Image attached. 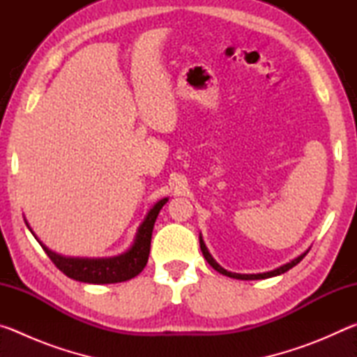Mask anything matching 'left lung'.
Masks as SVG:
<instances>
[{"label":"left lung","mask_w":357,"mask_h":357,"mask_svg":"<svg viewBox=\"0 0 357 357\" xmlns=\"http://www.w3.org/2000/svg\"><path fill=\"white\" fill-rule=\"evenodd\" d=\"M200 247H202L203 257L206 258V261H208L211 266H213V268L217 271V273H220V274L227 275V277H231V279H238V280H259V279H269V277L280 275V274L287 273V271L291 269L293 266L298 264V263L301 261V259L304 258V257L307 255V253H309V250H305V252L302 253V255H299L298 258L291 259V261H289V263L283 264V266H280V268H277V269H274V271H269V273H263V274H236V273H229V271L223 269L222 266L215 261V259L213 258V255H211V253H209L206 244H204V241H203V238H202V234H200Z\"/></svg>","instance_id":"left-lung-1"}]
</instances>
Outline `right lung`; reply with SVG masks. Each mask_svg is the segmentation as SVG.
<instances>
[{"instance_id": "obj_1", "label": "right lung", "mask_w": 357, "mask_h": 357, "mask_svg": "<svg viewBox=\"0 0 357 357\" xmlns=\"http://www.w3.org/2000/svg\"><path fill=\"white\" fill-rule=\"evenodd\" d=\"M167 202L168 198H162L160 202H157L154 206L149 209V213L144 217L142 225L138 227L134 244L130 245V249L128 252L121 253L118 257L112 258H70L58 255V253L47 249V247L40 243L38 236L33 233V229L29 228L28 222H25L29 231L33 233V236L38 239L42 249L45 250L48 258H50L53 264H55L63 274L68 275L69 279L84 283H94V285H100V283H118L134 279L135 275L142 273L144 266H146L154 222L157 219V215H159L162 206H164Z\"/></svg>"}]
</instances>
